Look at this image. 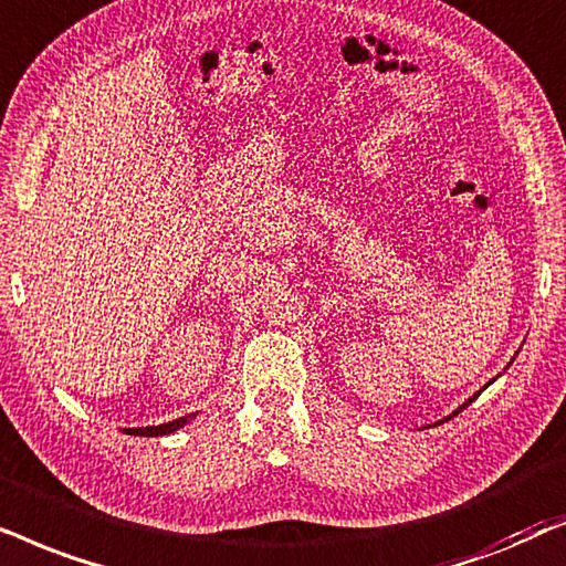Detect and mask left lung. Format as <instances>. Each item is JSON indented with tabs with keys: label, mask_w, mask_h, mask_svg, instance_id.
Here are the masks:
<instances>
[{
	"label": "left lung",
	"mask_w": 566,
	"mask_h": 566,
	"mask_svg": "<svg viewBox=\"0 0 566 566\" xmlns=\"http://www.w3.org/2000/svg\"><path fill=\"white\" fill-rule=\"evenodd\" d=\"M484 388H486V386H484ZM479 394H481V390H479ZM479 394H476V396H479ZM476 396H473V398H476ZM473 398H469V401H465V403H463V406H458V409H455V411H453V417H455V413H458V411H461V409H465V406H469V403H471V401H473ZM446 419H450V417H446Z\"/></svg>",
	"instance_id": "obj_1"
}]
</instances>
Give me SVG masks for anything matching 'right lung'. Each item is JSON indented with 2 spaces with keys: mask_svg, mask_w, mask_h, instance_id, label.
Wrapping results in <instances>:
<instances>
[{
  "mask_svg": "<svg viewBox=\"0 0 566 566\" xmlns=\"http://www.w3.org/2000/svg\"><path fill=\"white\" fill-rule=\"evenodd\" d=\"M199 413V411H196ZM196 413H186V417H178L172 421H165V424H153V427H126L124 432L126 434H134V437H163V434H170V432H178L180 427H186L188 421H191Z\"/></svg>",
  "mask_w": 566,
  "mask_h": 566,
  "instance_id": "add662e5",
  "label": "right lung"
}]
</instances>
